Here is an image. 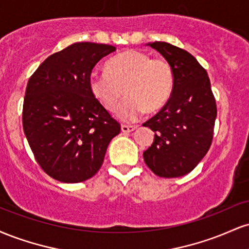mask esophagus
Masks as SVG:
<instances>
[{"instance_id": "esophagus-1", "label": "esophagus", "mask_w": 249, "mask_h": 249, "mask_svg": "<svg viewBox=\"0 0 249 249\" xmlns=\"http://www.w3.org/2000/svg\"><path fill=\"white\" fill-rule=\"evenodd\" d=\"M137 126L134 125H122V132L124 133H128V132H132V131L136 130Z\"/></svg>"}]
</instances>
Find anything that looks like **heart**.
I'll use <instances>...</instances> for the list:
<instances>
[{
  "label": "heart",
  "mask_w": 249,
  "mask_h": 249,
  "mask_svg": "<svg viewBox=\"0 0 249 249\" xmlns=\"http://www.w3.org/2000/svg\"><path fill=\"white\" fill-rule=\"evenodd\" d=\"M174 71L165 58H152L139 50H127L111 58L107 71L89 76L91 95L108 111H113L122 96L127 97L117 108L125 122L136 121L146 111H160L173 93Z\"/></svg>",
  "instance_id": "heart-1"
}]
</instances>
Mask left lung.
Masks as SVG:
<instances>
[{
    "label": "left lung",
    "instance_id": "1",
    "mask_svg": "<svg viewBox=\"0 0 249 249\" xmlns=\"http://www.w3.org/2000/svg\"><path fill=\"white\" fill-rule=\"evenodd\" d=\"M147 45L170 62L176 82L167 104L142 124L156 133L142 156L154 174L177 178L190 173L210 150L215 99L206 70L190 53L166 42Z\"/></svg>",
    "mask_w": 249,
    "mask_h": 249
}]
</instances>
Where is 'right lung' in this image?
Returning <instances> with one entry per match:
<instances>
[{
	"mask_svg": "<svg viewBox=\"0 0 249 249\" xmlns=\"http://www.w3.org/2000/svg\"><path fill=\"white\" fill-rule=\"evenodd\" d=\"M116 48L78 42L53 53L29 78L23 130L36 161L51 178L82 182L98 172L121 125L91 95L89 76Z\"/></svg>",
	"mask_w": 249,
	"mask_h": 249,
	"instance_id": "right-lung-1",
	"label": "right lung"
}]
</instances>
